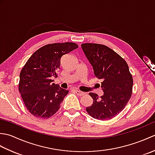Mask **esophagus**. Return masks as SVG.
<instances>
[{
    "instance_id": "esophagus-1",
    "label": "esophagus",
    "mask_w": 155,
    "mask_h": 155,
    "mask_svg": "<svg viewBox=\"0 0 155 155\" xmlns=\"http://www.w3.org/2000/svg\"><path fill=\"white\" fill-rule=\"evenodd\" d=\"M74 92L76 94L78 95V96H83V95L85 94V93H84V92H82V91H78V90H74Z\"/></svg>"
}]
</instances>
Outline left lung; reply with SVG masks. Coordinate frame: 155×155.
Listing matches in <instances>:
<instances>
[{
  "instance_id": "1",
  "label": "left lung",
  "mask_w": 155,
  "mask_h": 155,
  "mask_svg": "<svg viewBox=\"0 0 155 155\" xmlns=\"http://www.w3.org/2000/svg\"><path fill=\"white\" fill-rule=\"evenodd\" d=\"M81 47L93 66L95 77L103 80L104 92L101 98L89 93L93 103L86 110L96 119H111L124 109L132 95L133 79L128 66L124 59L105 45L84 43Z\"/></svg>"
}]
</instances>
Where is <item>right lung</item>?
<instances>
[{
	"label": "right lung",
	"instance_id": "add662e5",
	"mask_svg": "<svg viewBox=\"0 0 155 155\" xmlns=\"http://www.w3.org/2000/svg\"><path fill=\"white\" fill-rule=\"evenodd\" d=\"M78 47L71 42L45 45L31 55L22 68L18 91L33 116L47 118L59 110L68 91L52 83V78L57 77L62 56Z\"/></svg>",
	"mask_w": 155,
	"mask_h": 155
}]
</instances>
